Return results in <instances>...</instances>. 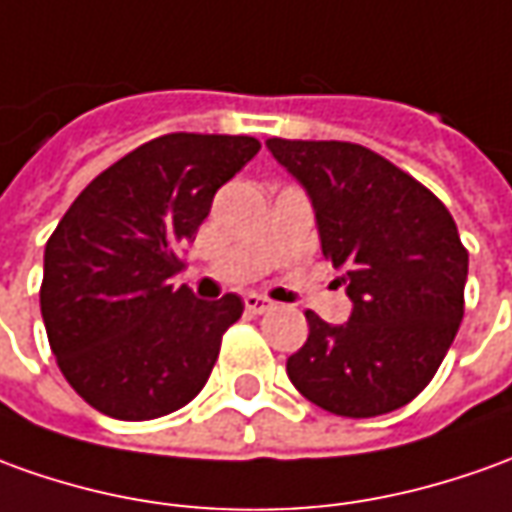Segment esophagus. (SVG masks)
Listing matches in <instances>:
<instances>
[{"mask_svg":"<svg viewBox=\"0 0 512 512\" xmlns=\"http://www.w3.org/2000/svg\"><path fill=\"white\" fill-rule=\"evenodd\" d=\"M245 309H248L250 315H264V312L273 309V301H267V298L256 295V292H248V295H245Z\"/></svg>","mask_w":512,"mask_h":512,"instance_id":"obj_1","label":"esophagus"}]
</instances>
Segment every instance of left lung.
Segmentation results:
<instances>
[{
    "mask_svg": "<svg viewBox=\"0 0 512 512\" xmlns=\"http://www.w3.org/2000/svg\"><path fill=\"white\" fill-rule=\"evenodd\" d=\"M264 144L303 186L323 256L351 298L340 326L306 312L290 382L345 418L404 407L432 382L463 320L468 253L457 225L426 186L362 144Z\"/></svg>",
    "mask_w": 512,
    "mask_h": 512,
    "instance_id": "1",
    "label": "left lung"
}]
</instances>
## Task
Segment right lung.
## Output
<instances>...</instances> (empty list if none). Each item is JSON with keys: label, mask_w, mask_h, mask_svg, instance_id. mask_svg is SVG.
<instances>
[{"label": "right lung", "mask_w": 512, "mask_h": 512, "mask_svg": "<svg viewBox=\"0 0 512 512\" xmlns=\"http://www.w3.org/2000/svg\"><path fill=\"white\" fill-rule=\"evenodd\" d=\"M250 136L169 133L77 195L44 250L41 317L66 382L94 410L150 421L209 382L239 295L172 287L222 183L259 153Z\"/></svg>", "instance_id": "obj_1"}]
</instances>
